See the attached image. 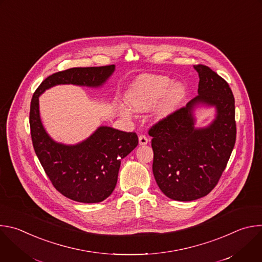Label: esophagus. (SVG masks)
<instances>
[{"label":"esophagus","mask_w":262,"mask_h":262,"mask_svg":"<svg viewBox=\"0 0 262 262\" xmlns=\"http://www.w3.org/2000/svg\"><path fill=\"white\" fill-rule=\"evenodd\" d=\"M139 143H140V145H146L148 143V138L145 135H140L139 136Z\"/></svg>","instance_id":"obj_1"}]
</instances>
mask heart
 Instances as JSON below:
<instances>
[{
    "label": "heart",
    "instance_id": "heart-1",
    "mask_svg": "<svg viewBox=\"0 0 262 262\" xmlns=\"http://www.w3.org/2000/svg\"><path fill=\"white\" fill-rule=\"evenodd\" d=\"M171 85L172 80L167 77H141L128 89L126 101L134 111L144 112L154 107L162 99L156 106L155 115L158 119H164L179 107L185 94L184 87L181 84H174L172 88ZM117 110L123 117L133 115V111L124 104H119Z\"/></svg>",
    "mask_w": 262,
    "mask_h": 262
}]
</instances>
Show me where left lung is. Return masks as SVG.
<instances>
[{"label":"left lung","instance_id":"obj_1","mask_svg":"<svg viewBox=\"0 0 262 262\" xmlns=\"http://www.w3.org/2000/svg\"><path fill=\"white\" fill-rule=\"evenodd\" d=\"M198 95L149 129L152 137V171L170 199L193 201L206 196L225 170L236 139L235 105L228 83L208 66L198 64ZM199 103L214 106L217 117L196 129L192 115Z\"/></svg>","mask_w":262,"mask_h":262}]
</instances>
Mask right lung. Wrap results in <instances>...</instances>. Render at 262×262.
Segmentation results:
<instances>
[{
    "label": "right lung",
    "instance_id": "add662e5",
    "mask_svg": "<svg viewBox=\"0 0 262 262\" xmlns=\"http://www.w3.org/2000/svg\"><path fill=\"white\" fill-rule=\"evenodd\" d=\"M114 70L115 65H106L74 67L53 73L36 89L31 100L30 128L35 154L55 189L73 201L97 203L112 194L121 160L137 147L138 136L100 126L77 145L57 143L41 123L38 97L47 89L61 84L99 87Z\"/></svg>",
    "mask_w": 262,
    "mask_h": 262
}]
</instances>
